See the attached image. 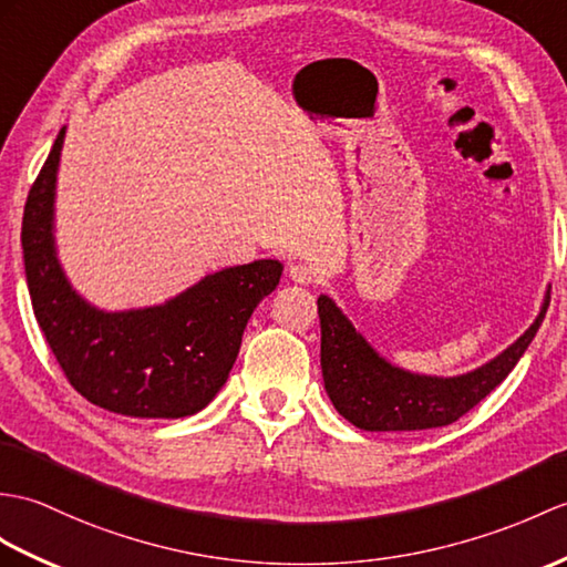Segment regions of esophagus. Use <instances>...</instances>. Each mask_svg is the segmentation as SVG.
Returning a JSON list of instances; mask_svg holds the SVG:
<instances>
[{
    "label": "esophagus",
    "mask_w": 567,
    "mask_h": 567,
    "mask_svg": "<svg viewBox=\"0 0 567 567\" xmlns=\"http://www.w3.org/2000/svg\"><path fill=\"white\" fill-rule=\"evenodd\" d=\"M287 275H289V280L297 285H309L313 280V270L309 266H305V262H289Z\"/></svg>",
    "instance_id": "34e87169"
}]
</instances>
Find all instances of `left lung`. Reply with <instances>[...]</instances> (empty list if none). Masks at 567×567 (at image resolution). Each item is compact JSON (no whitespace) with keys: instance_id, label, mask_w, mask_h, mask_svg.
Returning <instances> with one entry per match:
<instances>
[{"instance_id":"obj_1","label":"left lung","mask_w":567,"mask_h":567,"mask_svg":"<svg viewBox=\"0 0 567 567\" xmlns=\"http://www.w3.org/2000/svg\"><path fill=\"white\" fill-rule=\"evenodd\" d=\"M546 289L534 323L493 360L466 374L432 377L389 362L336 301L321 295V372L328 399L354 427L367 432H411L452 425L515 370L548 309Z\"/></svg>"}]
</instances>
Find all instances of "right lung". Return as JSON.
<instances>
[{
    "label": "right lung",
    "mask_w": 567,
    "mask_h": 567,
    "mask_svg": "<svg viewBox=\"0 0 567 567\" xmlns=\"http://www.w3.org/2000/svg\"><path fill=\"white\" fill-rule=\"evenodd\" d=\"M68 127L52 144L23 209L25 282L38 326L70 384L127 417H186L227 384L244 328L280 282L282 262L221 268L162 305L109 311L72 287L58 256L55 195Z\"/></svg>",
    "instance_id": "1"
}]
</instances>
